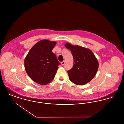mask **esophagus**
I'll return each mask as SVG.
<instances>
[{
	"label": "esophagus",
	"instance_id": "obj_1",
	"mask_svg": "<svg viewBox=\"0 0 124 124\" xmlns=\"http://www.w3.org/2000/svg\"><path fill=\"white\" fill-rule=\"evenodd\" d=\"M61 65H62V66H64V65L65 64V61H63V62H61Z\"/></svg>",
	"mask_w": 124,
	"mask_h": 124
}]
</instances>
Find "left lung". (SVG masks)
Returning a JSON list of instances; mask_svg holds the SVG:
<instances>
[{"label": "left lung", "instance_id": "8db88e82", "mask_svg": "<svg viewBox=\"0 0 124 124\" xmlns=\"http://www.w3.org/2000/svg\"><path fill=\"white\" fill-rule=\"evenodd\" d=\"M73 55V66L67 71L69 80L75 84L83 85L95 77L99 64L94 54L90 50L79 45L65 44Z\"/></svg>", "mask_w": 124, "mask_h": 124}]
</instances>
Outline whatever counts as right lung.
Returning a JSON list of instances; mask_svg holds the SVG:
<instances>
[{
	"label": "right lung",
	"instance_id": "right-lung-1",
	"mask_svg": "<svg viewBox=\"0 0 124 124\" xmlns=\"http://www.w3.org/2000/svg\"><path fill=\"white\" fill-rule=\"evenodd\" d=\"M54 41L43 40L35 44L25 58L24 66L29 77L37 83L44 85L54 78L60 63L52 52Z\"/></svg>",
	"mask_w": 124,
	"mask_h": 124
}]
</instances>
